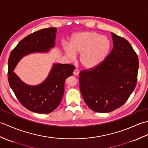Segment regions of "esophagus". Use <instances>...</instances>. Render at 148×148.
<instances>
[{"mask_svg": "<svg viewBox=\"0 0 148 148\" xmlns=\"http://www.w3.org/2000/svg\"><path fill=\"white\" fill-rule=\"evenodd\" d=\"M79 70H78V69H75L74 72H73V74L74 75V76H77V75H79Z\"/></svg>", "mask_w": 148, "mask_h": 148, "instance_id": "34e87169", "label": "esophagus"}]
</instances>
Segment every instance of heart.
<instances>
[{"label":"heart","mask_w":148,"mask_h":148,"mask_svg":"<svg viewBox=\"0 0 148 148\" xmlns=\"http://www.w3.org/2000/svg\"><path fill=\"white\" fill-rule=\"evenodd\" d=\"M111 43L106 36L94 31H84L74 34L71 39V46H66L65 51L70 58L76 53L80 54L79 62L87 69L97 67L108 56Z\"/></svg>","instance_id":"heart-1"}]
</instances>
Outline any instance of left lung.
I'll list each match as a JSON object with an SVG mask.
<instances>
[{
	"label": "left lung",
	"instance_id": "1",
	"mask_svg": "<svg viewBox=\"0 0 148 148\" xmlns=\"http://www.w3.org/2000/svg\"><path fill=\"white\" fill-rule=\"evenodd\" d=\"M113 48L95 69L79 73V88L87 106L109 112L126 102L136 88L139 59L130 44L111 32Z\"/></svg>",
	"mask_w": 148,
	"mask_h": 148
}]
</instances>
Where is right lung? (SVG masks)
Instances as JSON below:
<instances>
[{
	"label": "right lung",
	"instance_id": "right-lung-1",
	"mask_svg": "<svg viewBox=\"0 0 148 148\" xmlns=\"http://www.w3.org/2000/svg\"><path fill=\"white\" fill-rule=\"evenodd\" d=\"M56 28L39 30L25 37L12 50L8 60V81L16 97L30 111L48 114L57 108L64 93L65 79L72 75L73 65L54 64L46 79L37 85L23 82L14 70L20 60L34 53H47L55 45Z\"/></svg>",
	"mask_w": 148,
	"mask_h": 148
}]
</instances>
